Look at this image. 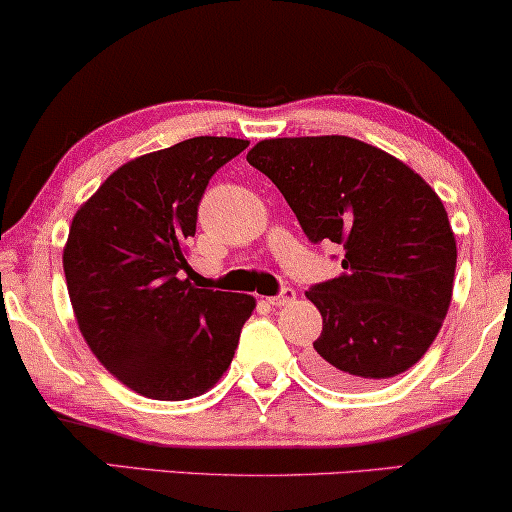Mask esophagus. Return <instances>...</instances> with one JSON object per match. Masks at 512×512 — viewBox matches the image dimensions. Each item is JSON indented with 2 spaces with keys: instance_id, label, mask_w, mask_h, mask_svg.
<instances>
[{
  "instance_id": "34e87169",
  "label": "esophagus",
  "mask_w": 512,
  "mask_h": 512,
  "mask_svg": "<svg viewBox=\"0 0 512 512\" xmlns=\"http://www.w3.org/2000/svg\"><path fill=\"white\" fill-rule=\"evenodd\" d=\"M293 300H296V291H293V289H284L282 293H279V296L265 298V303L272 305V307H282V305L293 303Z\"/></svg>"
}]
</instances>
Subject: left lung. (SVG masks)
Masks as SVG:
<instances>
[{"label":"left lung","mask_w":512,"mask_h":512,"mask_svg":"<svg viewBox=\"0 0 512 512\" xmlns=\"http://www.w3.org/2000/svg\"><path fill=\"white\" fill-rule=\"evenodd\" d=\"M312 242L345 249L342 275L305 291L324 319L319 380L359 387L426 354L450 310L457 240L443 200L387 151L342 135L263 139L247 153Z\"/></svg>","instance_id":"left-lung-1"}]
</instances>
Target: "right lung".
Instances as JSON below:
<instances>
[{
	"instance_id": "right-lung-1",
	"label": "right lung",
	"mask_w": 512,
	"mask_h": 512,
	"mask_svg": "<svg viewBox=\"0 0 512 512\" xmlns=\"http://www.w3.org/2000/svg\"><path fill=\"white\" fill-rule=\"evenodd\" d=\"M247 139L193 137L118 167L74 214L62 251L76 324L104 368L156 401L214 387L256 300L198 289L181 272L212 174Z\"/></svg>"
}]
</instances>
